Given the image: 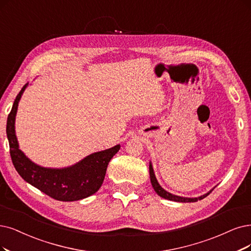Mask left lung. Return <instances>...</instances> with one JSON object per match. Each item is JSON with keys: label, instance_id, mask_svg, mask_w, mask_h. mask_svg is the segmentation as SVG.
Masks as SVG:
<instances>
[{"label": "left lung", "instance_id": "1", "mask_svg": "<svg viewBox=\"0 0 251 251\" xmlns=\"http://www.w3.org/2000/svg\"><path fill=\"white\" fill-rule=\"evenodd\" d=\"M149 171H150V179H151V183H152V186H153L154 190L156 191V193L158 194L159 197H161V198H163L165 200H170V201H179V202H194V201H201L202 199H205L206 197H208L209 194L213 191V189H212L208 193L203 194V196L199 197V198H183V197H179V196H175V194H172L169 191L164 190L160 186L158 181H157V179L155 177L154 170H153V166H152L151 162H150V165H149Z\"/></svg>", "mask_w": 251, "mask_h": 251}]
</instances>
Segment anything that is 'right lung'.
Returning <instances> with one entry per match:
<instances>
[{
	"label": "right lung",
	"instance_id": "right-lung-1",
	"mask_svg": "<svg viewBox=\"0 0 251 251\" xmlns=\"http://www.w3.org/2000/svg\"><path fill=\"white\" fill-rule=\"evenodd\" d=\"M26 87L27 83L18 93L7 119L6 132L15 170L25 182L57 201H73L94 194L103 183L108 162L118 153L121 146L93 153L68 168L49 169L37 165L20 150L15 135L14 124L18 102Z\"/></svg>",
	"mask_w": 251,
	"mask_h": 251
}]
</instances>
